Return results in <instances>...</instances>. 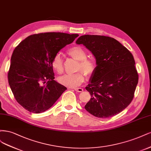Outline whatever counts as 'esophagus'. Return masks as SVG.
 <instances>
[{
	"mask_svg": "<svg viewBox=\"0 0 151 151\" xmlns=\"http://www.w3.org/2000/svg\"><path fill=\"white\" fill-rule=\"evenodd\" d=\"M74 90L77 92H82L83 91V89L81 88H74Z\"/></svg>",
	"mask_w": 151,
	"mask_h": 151,
	"instance_id": "esophagus-1",
	"label": "esophagus"
}]
</instances>
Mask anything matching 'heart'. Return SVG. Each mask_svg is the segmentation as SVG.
<instances>
[{
  "label": "heart",
  "mask_w": 151,
  "mask_h": 151,
  "mask_svg": "<svg viewBox=\"0 0 151 151\" xmlns=\"http://www.w3.org/2000/svg\"><path fill=\"white\" fill-rule=\"evenodd\" d=\"M67 53L76 61H78V70H82L87 75H93L96 68V63L93 59L87 58L85 50L80 46H75L68 50ZM51 66L58 73L63 72V62L59 54L56 55L51 61ZM85 80V75L81 71L73 74H65L58 78L60 84L70 88L81 85Z\"/></svg>",
  "instance_id": "obj_1"
}]
</instances>
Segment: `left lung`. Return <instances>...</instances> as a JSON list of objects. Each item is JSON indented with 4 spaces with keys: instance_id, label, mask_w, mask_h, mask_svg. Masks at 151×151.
Returning a JSON list of instances; mask_svg holds the SVG:
<instances>
[{
    "instance_id": "obj_1",
    "label": "left lung",
    "mask_w": 151,
    "mask_h": 151,
    "mask_svg": "<svg viewBox=\"0 0 151 151\" xmlns=\"http://www.w3.org/2000/svg\"><path fill=\"white\" fill-rule=\"evenodd\" d=\"M96 58V68L86 90L91 99L85 109L99 118L119 114L131 103L139 75L133 55L114 38L99 35H83L76 40Z\"/></svg>"
}]
</instances>
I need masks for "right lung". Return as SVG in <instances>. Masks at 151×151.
I'll return each mask as SVG.
<instances>
[{
  "instance_id": "add662e5",
  "label": "right lung",
  "mask_w": 151,
  "mask_h": 151,
  "mask_svg": "<svg viewBox=\"0 0 151 151\" xmlns=\"http://www.w3.org/2000/svg\"><path fill=\"white\" fill-rule=\"evenodd\" d=\"M79 35L45 32L27 37L14 49L8 72L9 86L18 103L32 113L51 108L66 88L56 82L51 61Z\"/></svg>"
}]
</instances>
